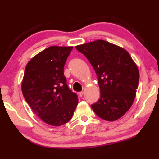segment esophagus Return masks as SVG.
Masks as SVG:
<instances>
[{
	"mask_svg": "<svg viewBox=\"0 0 159 159\" xmlns=\"http://www.w3.org/2000/svg\"><path fill=\"white\" fill-rule=\"evenodd\" d=\"M78 95H79V96L82 97V96H83V95H84V92L83 91L79 92V93H78Z\"/></svg>",
	"mask_w": 159,
	"mask_h": 159,
	"instance_id": "obj_1",
	"label": "esophagus"
}]
</instances>
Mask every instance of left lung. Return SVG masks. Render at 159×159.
<instances>
[{"label": "left lung", "mask_w": 159, "mask_h": 159, "mask_svg": "<svg viewBox=\"0 0 159 159\" xmlns=\"http://www.w3.org/2000/svg\"><path fill=\"white\" fill-rule=\"evenodd\" d=\"M75 48L87 57L98 78L101 96L92 109L105 121L118 120L134 101L139 81L137 65L126 49L104 40Z\"/></svg>", "instance_id": "obj_1"}]
</instances>
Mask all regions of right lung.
<instances>
[{
	"mask_svg": "<svg viewBox=\"0 0 159 159\" xmlns=\"http://www.w3.org/2000/svg\"><path fill=\"white\" fill-rule=\"evenodd\" d=\"M72 47L52 46L26 64L21 89L33 112L51 126H61L71 119L78 98L66 84L64 66Z\"/></svg>",
	"mask_w": 159,
	"mask_h": 159,
	"instance_id": "obj_1",
	"label": "right lung"
}]
</instances>
